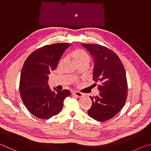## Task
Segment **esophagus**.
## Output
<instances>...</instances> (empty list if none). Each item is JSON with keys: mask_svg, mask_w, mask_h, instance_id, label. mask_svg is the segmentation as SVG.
<instances>
[{"mask_svg": "<svg viewBox=\"0 0 151 151\" xmlns=\"http://www.w3.org/2000/svg\"><path fill=\"white\" fill-rule=\"evenodd\" d=\"M71 93H72L73 96H75L78 97H81L83 96V93H81L80 92H78V91H73Z\"/></svg>", "mask_w": 151, "mask_h": 151, "instance_id": "obj_1", "label": "esophagus"}]
</instances>
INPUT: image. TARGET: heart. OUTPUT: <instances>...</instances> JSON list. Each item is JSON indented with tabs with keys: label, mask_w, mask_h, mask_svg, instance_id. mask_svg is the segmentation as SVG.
Wrapping results in <instances>:
<instances>
[{
	"label": "heart",
	"mask_w": 151,
	"mask_h": 151,
	"mask_svg": "<svg viewBox=\"0 0 151 151\" xmlns=\"http://www.w3.org/2000/svg\"><path fill=\"white\" fill-rule=\"evenodd\" d=\"M70 56L73 58L75 62L78 65L85 62H89V56L88 53L81 49H76L70 53ZM63 62V60L60 61V63Z\"/></svg>",
	"instance_id": "heart-1"
}]
</instances>
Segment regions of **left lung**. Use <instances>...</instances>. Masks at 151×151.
<instances>
[{"label":"left lung","instance_id":"left-lung-1","mask_svg":"<svg viewBox=\"0 0 151 151\" xmlns=\"http://www.w3.org/2000/svg\"><path fill=\"white\" fill-rule=\"evenodd\" d=\"M81 45L93 57V80L100 83L99 94L90 97L92 105L88 113L96 121H107L117 115L125 104L128 88L125 68L118 55L107 47Z\"/></svg>","mask_w":151,"mask_h":151}]
</instances>
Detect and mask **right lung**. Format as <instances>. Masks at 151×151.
Segmentation results:
<instances>
[{
	"label": "right lung",
	"instance_id": "add662e5",
	"mask_svg": "<svg viewBox=\"0 0 151 151\" xmlns=\"http://www.w3.org/2000/svg\"><path fill=\"white\" fill-rule=\"evenodd\" d=\"M69 43L46 45L29 55L21 70L19 90L24 104L32 114L42 119L58 115L62 109L63 100L70 91H52L47 83L50 71L58 62Z\"/></svg>",
	"mask_w": 151,
	"mask_h": 151
}]
</instances>
